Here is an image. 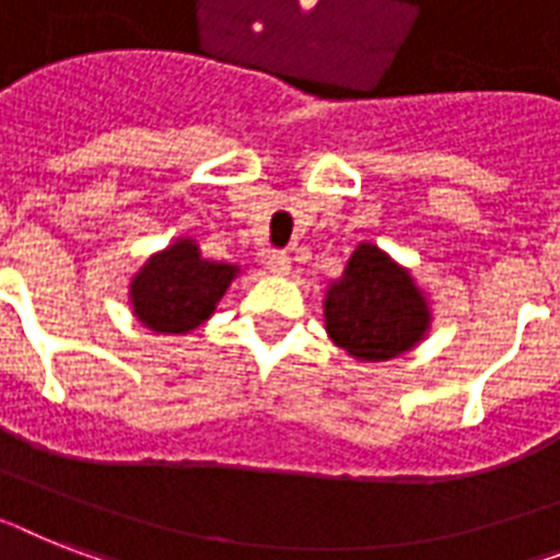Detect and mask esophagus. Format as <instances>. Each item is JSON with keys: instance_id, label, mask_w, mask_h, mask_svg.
<instances>
[{"instance_id": "1", "label": "esophagus", "mask_w": 560, "mask_h": 560, "mask_svg": "<svg viewBox=\"0 0 560 560\" xmlns=\"http://www.w3.org/2000/svg\"><path fill=\"white\" fill-rule=\"evenodd\" d=\"M267 270L276 272V276H288L290 272V256L281 250L267 253Z\"/></svg>"}]
</instances>
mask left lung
<instances>
[{"label": "left lung", "mask_w": 560, "mask_h": 560, "mask_svg": "<svg viewBox=\"0 0 560 560\" xmlns=\"http://www.w3.org/2000/svg\"><path fill=\"white\" fill-rule=\"evenodd\" d=\"M327 332L338 347L364 361L396 359L427 332V302L412 279L378 247L361 244L345 279L324 302Z\"/></svg>", "instance_id": "left-lung-1"}]
</instances>
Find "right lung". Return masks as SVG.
<instances>
[{"instance_id":"add662e5","label":"right lung","mask_w":560,"mask_h":560,"mask_svg":"<svg viewBox=\"0 0 560 560\" xmlns=\"http://www.w3.org/2000/svg\"><path fill=\"white\" fill-rule=\"evenodd\" d=\"M236 276L233 265L205 261L190 238L153 256L130 284L133 313L156 332H187L215 310Z\"/></svg>"}]
</instances>
